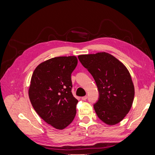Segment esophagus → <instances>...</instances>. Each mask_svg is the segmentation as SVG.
I'll return each instance as SVG.
<instances>
[{"label":"esophagus","mask_w":155,"mask_h":155,"mask_svg":"<svg viewBox=\"0 0 155 155\" xmlns=\"http://www.w3.org/2000/svg\"><path fill=\"white\" fill-rule=\"evenodd\" d=\"M81 99H82V100H83V101H85V100L87 99V96H83V97H81Z\"/></svg>","instance_id":"obj_1"}]
</instances>
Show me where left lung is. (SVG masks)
Here are the masks:
<instances>
[{
    "mask_svg": "<svg viewBox=\"0 0 155 155\" xmlns=\"http://www.w3.org/2000/svg\"><path fill=\"white\" fill-rule=\"evenodd\" d=\"M94 79L99 91L94 105L97 116L107 125L118 124L128 114L134 97L130 74L125 65L106 52L78 55Z\"/></svg>",
    "mask_w": 155,
    "mask_h": 155,
    "instance_id": "obj_1",
    "label": "left lung"
}]
</instances>
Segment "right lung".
<instances>
[{"label":"right lung","instance_id":"obj_1","mask_svg":"<svg viewBox=\"0 0 155 155\" xmlns=\"http://www.w3.org/2000/svg\"><path fill=\"white\" fill-rule=\"evenodd\" d=\"M78 64L76 56L56 57L36 67L28 94L31 104L45 122L62 130L72 122L78 100L72 93L71 74Z\"/></svg>","mask_w":155,"mask_h":155}]
</instances>
